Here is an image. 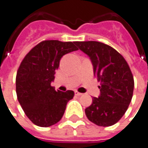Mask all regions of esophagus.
Returning <instances> with one entry per match:
<instances>
[{
	"label": "esophagus",
	"instance_id": "1",
	"mask_svg": "<svg viewBox=\"0 0 148 148\" xmlns=\"http://www.w3.org/2000/svg\"><path fill=\"white\" fill-rule=\"evenodd\" d=\"M75 94H76V96H78V97H80V96H82V93L78 92L77 91H76V92H75Z\"/></svg>",
	"mask_w": 148,
	"mask_h": 148
}]
</instances>
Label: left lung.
<instances>
[{
  "label": "left lung",
  "mask_w": 148,
  "mask_h": 148,
  "mask_svg": "<svg viewBox=\"0 0 148 148\" xmlns=\"http://www.w3.org/2000/svg\"><path fill=\"white\" fill-rule=\"evenodd\" d=\"M88 56L94 76L101 82L100 96L85 109L89 121L101 127L112 126L127 110L132 98L134 80L124 57L112 47L99 41H77Z\"/></svg>",
  "instance_id": "obj_1"
}]
</instances>
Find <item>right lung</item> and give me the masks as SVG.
<instances>
[{
  "instance_id": "obj_1",
  "label": "right lung",
  "mask_w": 148,
  "mask_h": 148,
  "mask_svg": "<svg viewBox=\"0 0 148 148\" xmlns=\"http://www.w3.org/2000/svg\"><path fill=\"white\" fill-rule=\"evenodd\" d=\"M75 41H43L34 47L22 60L16 78L19 103L35 125L47 127L59 122L73 91H56L54 81L63 56L77 51Z\"/></svg>"
}]
</instances>
